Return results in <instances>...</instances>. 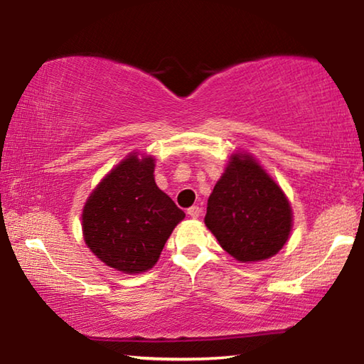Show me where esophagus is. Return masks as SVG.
<instances>
[{
    "instance_id": "obj_1",
    "label": "esophagus",
    "mask_w": 364,
    "mask_h": 364,
    "mask_svg": "<svg viewBox=\"0 0 364 364\" xmlns=\"http://www.w3.org/2000/svg\"><path fill=\"white\" fill-rule=\"evenodd\" d=\"M200 212H203V209H200L199 205H193V207H189V209H188V215L193 217V218H198L200 215Z\"/></svg>"
}]
</instances>
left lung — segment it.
<instances>
[{"label": "left lung", "instance_id": "obj_1", "mask_svg": "<svg viewBox=\"0 0 364 364\" xmlns=\"http://www.w3.org/2000/svg\"><path fill=\"white\" fill-rule=\"evenodd\" d=\"M204 222L230 256L256 262L277 255L291 230V207L250 155H233L207 200Z\"/></svg>", "mask_w": 364, "mask_h": 364}]
</instances>
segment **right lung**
<instances>
[{
    "label": "right lung",
    "mask_w": 364,
    "mask_h": 364,
    "mask_svg": "<svg viewBox=\"0 0 364 364\" xmlns=\"http://www.w3.org/2000/svg\"><path fill=\"white\" fill-rule=\"evenodd\" d=\"M154 159L129 155L103 178L82 212L84 240L109 267L126 274L152 269L184 212L159 189Z\"/></svg>",
    "instance_id": "1"
}]
</instances>
